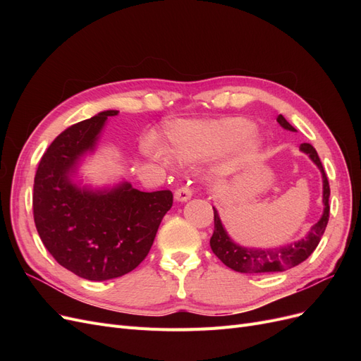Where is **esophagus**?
Returning a JSON list of instances; mask_svg holds the SVG:
<instances>
[{
  "label": "esophagus",
  "instance_id": "esophagus-1",
  "mask_svg": "<svg viewBox=\"0 0 361 361\" xmlns=\"http://www.w3.org/2000/svg\"><path fill=\"white\" fill-rule=\"evenodd\" d=\"M191 197H192V191L188 187H182V188L176 190V192H174V200L179 203L188 202Z\"/></svg>",
  "mask_w": 361,
  "mask_h": 361
}]
</instances>
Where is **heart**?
Wrapping results in <instances>:
<instances>
[{
	"label": "heart",
	"instance_id": "heart-1",
	"mask_svg": "<svg viewBox=\"0 0 361 361\" xmlns=\"http://www.w3.org/2000/svg\"><path fill=\"white\" fill-rule=\"evenodd\" d=\"M264 150V140L244 117L214 120H174L166 128L162 152L180 164L209 161L224 152L221 171L232 174L255 162Z\"/></svg>",
	"mask_w": 361,
	"mask_h": 361
}]
</instances>
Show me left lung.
Returning a JSON list of instances; mask_svg holds the SVG:
<instances>
[{"instance_id": "1", "label": "left lung", "mask_w": 361, "mask_h": 361, "mask_svg": "<svg viewBox=\"0 0 361 361\" xmlns=\"http://www.w3.org/2000/svg\"><path fill=\"white\" fill-rule=\"evenodd\" d=\"M280 126L286 130L297 133L288 120L281 114L277 117ZM302 154L307 155L322 174V203L324 212L319 218V221L310 227L304 238L298 241L274 247V248H256V247H243L236 244L233 239L228 236L226 227L221 223L220 214L214 207V233L211 236V248L214 255L220 259L223 264L228 268H232L236 272H245V274H265V272H280L286 271L293 267L300 265L301 262L307 259L314 248L318 247L321 238L325 232L326 223L330 216V185L326 174L324 171L322 162L318 157V152L309 143H302L300 146Z\"/></svg>"}]
</instances>
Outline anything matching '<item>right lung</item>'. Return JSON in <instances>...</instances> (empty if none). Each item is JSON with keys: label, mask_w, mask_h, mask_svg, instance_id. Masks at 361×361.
Here are the masks:
<instances>
[{"label": "right lung", "mask_w": 361, "mask_h": 361, "mask_svg": "<svg viewBox=\"0 0 361 361\" xmlns=\"http://www.w3.org/2000/svg\"><path fill=\"white\" fill-rule=\"evenodd\" d=\"M117 114L101 111L63 130L43 154L35 178L32 212L43 245L61 267L93 281L137 268L173 204L169 190L143 192L126 180L102 187L84 182L82 162Z\"/></svg>", "instance_id": "right-lung-1"}]
</instances>
